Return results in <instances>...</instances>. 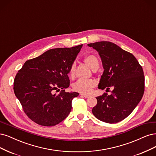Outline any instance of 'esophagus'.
<instances>
[{"label": "esophagus", "instance_id": "1", "mask_svg": "<svg viewBox=\"0 0 156 156\" xmlns=\"http://www.w3.org/2000/svg\"><path fill=\"white\" fill-rule=\"evenodd\" d=\"M81 95L83 97H84V98H88L89 97H90L89 95H87V94H81Z\"/></svg>", "mask_w": 156, "mask_h": 156}]
</instances>
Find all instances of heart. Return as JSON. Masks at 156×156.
Returning <instances> with one entry per match:
<instances>
[{
	"mask_svg": "<svg viewBox=\"0 0 156 156\" xmlns=\"http://www.w3.org/2000/svg\"><path fill=\"white\" fill-rule=\"evenodd\" d=\"M85 62L91 68H93L95 66H99V60L95 55L90 54L86 55L84 58ZM75 72V64H72L68 71V76L72 77L74 75ZM97 84L95 80L93 79H78L77 81L73 84V89L82 94H89L92 88H94Z\"/></svg>",
	"mask_w": 156,
	"mask_h": 156,
	"instance_id": "heart-1",
	"label": "heart"
}]
</instances>
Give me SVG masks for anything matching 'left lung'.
<instances>
[{"mask_svg": "<svg viewBox=\"0 0 156 156\" xmlns=\"http://www.w3.org/2000/svg\"><path fill=\"white\" fill-rule=\"evenodd\" d=\"M98 51L104 72L99 88H114L111 95L97 97L92 108L94 116L107 123H116L129 115L141 100L144 91L142 66L132 53L113 42L101 41L88 44Z\"/></svg>", "mask_w": 156, "mask_h": 156, "instance_id": "obj_1", "label": "left lung"}]
</instances>
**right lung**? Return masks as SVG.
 Listing matches in <instances>:
<instances>
[{
	"label": "right lung",
	"instance_id": "add662e5",
	"mask_svg": "<svg viewBox=\"0 0 156 156\" xmlns=\"http://www.w3.org/2000/svg\"><path fill=\"white\" fill-rule=\"evenodd\" d=\"M83 46L54 48L28 60L16 74L15 94L30 119L44 126H55L68 117L77 92H66L69 69ZM63 90L58 94L55 90Z\"/></svg>",
	"mask_w": 156,
	"mask_h": 156
}]
</instances>
